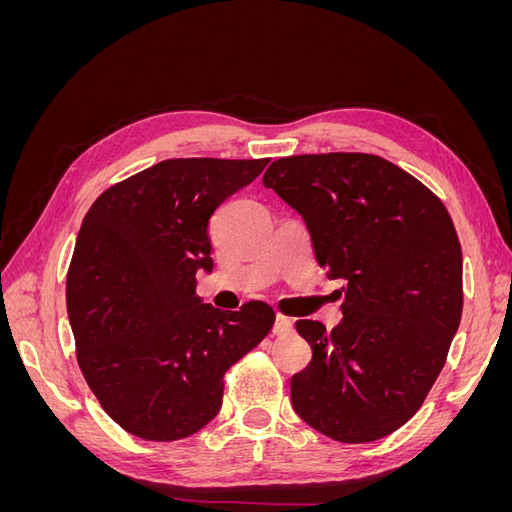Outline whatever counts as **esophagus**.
<instances>
[{
	"mask_svg": "<svg viewBox=\"0 0 512 512\" xmlns=\"http://www.w3.org/2000/svg\"><path fill=\"white\" fill-rule=\"evenodd\" d=\"M273 333L275 335H288V333H292V320L282 316V314H277L275 324H273Z\"/></svg>",
	"mask_w": 512,
	"mask_h": 512,
	"instance_id": "1",
	"label": "esophagus"
}]
</instances>
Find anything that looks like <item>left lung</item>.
Listing matches in <instances>:
<instances>
[{
    "label": "left lung",
    "instance_id": "left-lung-1",
    "mask_svg": "<svg viewBox=\"0 0 512 512\" xmlns=\"http://www.w3.org/2000/svg\"><path fill=\"white\" fill-rule=\"evenodd\" d=\"M265 188L297 209L318 265L344 280L342 324L299 320L312 361L292 408L346 444L389 436L423 406L461 322V245L442 200L369 153L275 160Z\"/></svg>",
    "mask_w": 512,
    "mask_h": 512
}]
</instances>
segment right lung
Returning a JSON list of instances; mask_svg holds the SVG:
<instances>
[{
    "label": "right lung",
    "mask_w": 512,
    "mask_h": 512,
    "mask_svg": "<svg viewBox=\"0 0 512 512\" xmlns=\"http://www.w3.org/2000/svg\"><path fill=\"white\" fill-rule=\"evenodd\" d=\"M267 162L164 160L111 185L85 215L66 284L76 361L136 438L175 442L213 421L228 367L273 327L262 301L222 312L196 297V273L213 269V211Z\"/></svg>",
    "instance_id": "add662e5"
}]
</instances>
